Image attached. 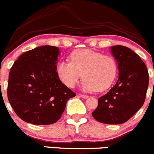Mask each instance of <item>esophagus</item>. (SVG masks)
<instances>
[{
  "label": "esophagus",
  "instance_id": "34e87169",
  "mask_svg": "<svg viewBox=\"0 0 154 154\" xmlns=\"http://www.w3.org/2000/svg\"><path fill=\"white\" fill-rule=\"evenodd\" d=\"M79 96L80 97H82V98H84V99L88 98V95H84V94H79Z\"/></svg>",
  "mask_w": 154,
  "mask_h": 154
}]
</instances>
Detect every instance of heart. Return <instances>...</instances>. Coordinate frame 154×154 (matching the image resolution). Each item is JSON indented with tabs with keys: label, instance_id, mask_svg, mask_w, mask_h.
<instances>
[{
	"label": "heart",
	"instance_id": "heart-1",
	"mask_svg": "<svg viewBox=\"0 0 154 154\" xmlns=\"http://www.w3.org/2000/svg\"><path fill=\"white\" fill-rule=\"evenodd\" d=\"M69 58L70 61L61 60L57 65L59 79L69 88L75 86L82 74V88L87 92L105 91L116 79L118 64L112 55L91 49H77L71 53Z\"/></svg>",
	"mask_w": 154,
	"mask_h": 154
}]
</instances>
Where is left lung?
<instances>
[{
  "mask_svg": "<svg viewBox=\"0 0 154 154\" xmlns=\"http://www.w3.org/2000/svg\"><path fill=\"white\" fill-rule=\"evenodd\" d=\"M111 51L118 61L119 76L115 86L98 99L92 116L103 124H121L144 105L149 75L145 63L130 48L115 45Z\"/></svg>",
  "mask_w": 154,
  "mask_h": 154,
  "instance_id": "left-lung-1",
  "label": "left lung"
}]
</instances>
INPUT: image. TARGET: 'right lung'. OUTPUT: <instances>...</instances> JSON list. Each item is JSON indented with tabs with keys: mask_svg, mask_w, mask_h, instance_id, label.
Here are the masks:
<instances>
[{
	"mask_svg": "<svg viewBox=\"0 0 154 154\" xmlns=\"http://www.w3.org/2000/svg\"><path fill=\"white\" fill-rule=\"evenodd\" d=\"M58 48L43 45L23 53L9 74L7 97L16 115L27 123L57 122L68 100L75 96L57 73Z\"/></svg>",
	"mask_w": 154,
	"mask_h": 154,
	"instance_id": "right-lung-1",
	"label": "right lung"
}]
</instances>
